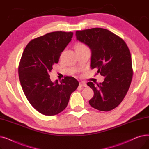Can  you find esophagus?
I'll use <instances>...</instances> for the list:
<instances>
[{"mask_svg": "<svg viewBox=\"0 0 149 149\" xmlns=\"http://www.w3.org/2000/svg\"><path fill=\"white\" fill-rule=\"evenodd\" d=\"M79 84H80V86H81V87H86V86H87L86 83L83 82V81H81Z\"/></svg>", "mask_w": 149, "mask_h": 149, "instance_id": "obj_1", "label": "esophagus"}]
</instances>
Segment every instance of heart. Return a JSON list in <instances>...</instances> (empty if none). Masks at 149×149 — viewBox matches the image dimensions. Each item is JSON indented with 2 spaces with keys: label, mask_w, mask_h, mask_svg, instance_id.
<instances>
[{
  "label": "heart",
  "mask_w": 149,
  "mask_h": 149,
  "mask_svg": "<svg viewBox=\"0 0 149 149\" xmlns=\"http://www.w3.org/2000/svg\"><path fill=\"white\" fill-rule=\"evenodd\" d=\"M84 47H86V46H84L83 44L80 43H76V44L75 45L74 48H75V50L77 51V50H79V49H82V48H84Z\"/></svg>",
  "instance_id": "obj_1"
}]
</instances>
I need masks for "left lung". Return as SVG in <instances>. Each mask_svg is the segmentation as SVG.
I'll use <instances>...</instances> for the list:
<instances>
[{
	"instance_id": "obj_1",
	"label": "left lung",
	"mask_w": 149,
	"mask_h": 149,
	"mask_svg": "<svg viewBox=\"0 0 149 149\" xmlns=\"http://www.w3.org/2000/svg\"><path fill=\"white\" fill-rule=\"evenodd\" d=\"M77 40L91 50V69L104 76L103 83L88 82L94 95L89 104L101 111H110L126 96L133 76L131 54L123 39L106 29L94 28L77 31Z\"/></svg>"
}]
</instances>
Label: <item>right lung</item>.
<instances>
[{
    "label": "right lung",
    "mask_w": 149,
    "mask_h": 149,
    "mask_svg": "<svg viewBox=\"0 0 149 149\" xmlns=\"http://www.w3.org/2000/svg\"><path fill=\"white\" fill-rule=\"evenodd\" d=\"M72 36V32L48 33L30 41L22 54L18 71L23 91L29 103L43 115L62 112L79 86L72 77L66 76L59 83L52 82L49 75Z\"/></svg>",
    "instance_id": "right-lung-1"
}]
</instances>
